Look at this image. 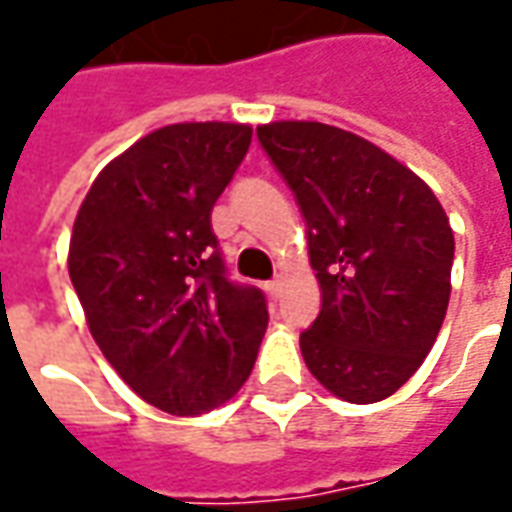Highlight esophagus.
I'll return each instance as SVG.
<instances>
[{"label":"esophagus","mask_w":512,"mask_h":512,"mask_svg":"<svg viewBox=\"0 0 512 512\" xmlns=\"http://www.w3.org/2000/svg\"><path fill=\"white\" fill-rule=\"evenodd\" d=\"M264 290H267L270 298H278L281 290H284V281H281V278H273V281H267V284H264Z\"/></svg>","instance_id":"1"}]
</instances>
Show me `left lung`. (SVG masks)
<instances>
[{
  "mask_svg": "<svg viewBox=\"0 0 512 512\" xmlns=\"http://www.w3.org/2000/svg\"><path fill=\"white\" fill-rule=\"evenodd\" d=\"M309 228L323 306L301 334L306 368L331 396H393L438 340L454 234L435 192L357 133L323 122L256 128Z\"/></svg>",
  "mask_w": 512,
  "mask_h": 512,
  "instance_id": "1",
  "label": "left lung"
}]
</instances>
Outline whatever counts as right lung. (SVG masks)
I'll return each instance as SVG.
<instances>
[{
    "label": "right lung",
    "mask_w": 512,
    "mask_h": 512,
    "mask_svg": "<svg viewBox=\"0 0 512 512\" xmlns=\"http://www.w3.org/2000/svg\"><path fill=\"white\" fill-rule=\"evenodd\" d=\"M250 125H167L116 155L74 217L69 278L105 359L169 415L217 410L253 370L267 303L225 278L211 209Z\"/></svg>",
    "instance_id": "obj_1"
}]
</instances>
